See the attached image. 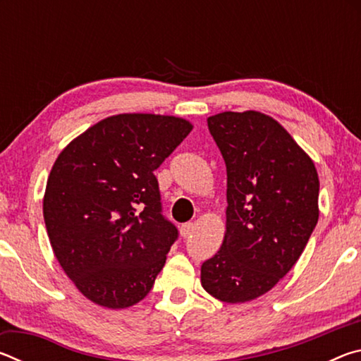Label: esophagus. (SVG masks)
Segmentation results:
<instances>
[{"label": "esophagus", "instance_id": "obj_1", "mask_svg": "<svg viewBox=\"0 0 361 361\" xmlns=\"http://www.w3.org/2000/svg\"><path fill=\"white\" fill-rule=\"evenodd\" d=\"M192 231H194V224H192V223H185V224H181L180 234H181L183 237H189V235L192 234Z\"/></svg>", "mask_w": 361, "mask_h": 361}]
</instances>
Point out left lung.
I'll return each mask as SVG.
<instances>
[{
    "instance_id": "left-lung-1",
    "label": "left lung",
    "mask_w": 361,
    "mask_h": 361,
    "mask_svg": "<svg viewBox=\"0 0 361 361\" xmlns=\"http://www.w3.org/2000/svg\"><path fill=\"white\" fill-rule=\"evenodd\" d=\"M228 173L223 245L200 267L223 302L264 295L288 274L319 221L315 166L271 116L224 111L207 119Z\"/></svg>"
}]
</instances>
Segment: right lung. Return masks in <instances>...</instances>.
<instances>
[{"label": "right lung", "mask_w": 361, "mask_h": 361, "mask_svg": "<svg viewBox=\"0 0 361 361\" xmlns=\"http://www.w3.org/2000/svg\"><path fill=\"white\" fill-rule=\"evenodd\" d=\"M192 130L175 116L118 114L60 152L42 213L57 261L76 288L108 309L148 295L178 229L162 215L154 170Z\"/></svg>", "instance_id": "right-lung-1"}]
</instances>
